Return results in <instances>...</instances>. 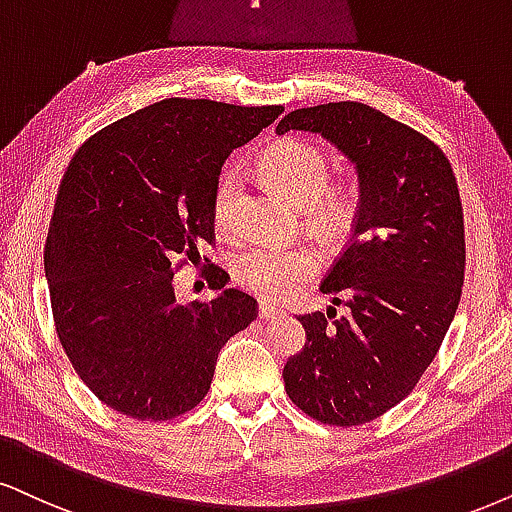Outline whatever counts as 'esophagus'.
<instances>
[{
	"instance_id": "1",
	"label": "esophagus",
	"mask_w": 512,
	"mask_h": 512,
	"mask_svg": "<svg viewBox=\"0 0 512 512\" xmlns=\"http://www.w3.org/2000/svg\"><path fill=\"white\" fill-rule=\"evenodd\" d=\"M257 314H260L262 321H271V319H278V316H283V309H278L269 302H260V307H257Z\"/></svg>"
}]
</instances>
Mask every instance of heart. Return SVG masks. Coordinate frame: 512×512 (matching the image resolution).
<instances>
[{
	"label": "heart",
	"mask_w": 512,
	"mask_h": 512,
	"mask_svg": "<svg viewBox=\"0 0 512 512\" xmlns=\"http://www.w3.org/2000/svg\"><path fill=\"white\" fill-rule=\"evenodd\" d=\"M262 172L293 203L309 208L312 222L321 229H338L347 219L349 200L345 193L326 191L331 165L321 148L300 139L281 141L262 155ZM241 181V172L226 170L212 193V222L222 234L236 229ZM234 271L245 290L264 300H281L314 274L316 257L302 245H250L236 257Z\"/></svg>",
	"instance_id": "heart-1"
}]
</instances>
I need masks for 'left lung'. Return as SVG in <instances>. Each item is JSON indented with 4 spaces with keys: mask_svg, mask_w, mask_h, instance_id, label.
<instances>
[{
    "mask_svg": "<svg viewBox=\"0 0 512 512\" xmlns=\"http://www.w3.org/2000/svg\"><path fill=\"white\" fill-rule=\"evenodd\" d=\"M321 134L354 165L352 243L321 293L345 314L297 316L302 352L283 366L288 397L321 423L361 425L409 394L461 302L465 269L458 184L439 146L366 103L300 108L276 132Z\"/></svg>",
    "mask_w": 512,
    "mask_h": 512,
    "instance_id": "8db88e82",
    "label": "left lung"
}]
</instances>
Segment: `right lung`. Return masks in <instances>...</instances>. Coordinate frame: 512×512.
Wrapping results in <instances>:
<instances>
[{
    "label": "right lung",
    "instance_id": "add662e5",
    "mask_svg": "<svg viewBox=\"0 0 512 512\" xmlns=\"http://www.w3.org/2000/svg\"><path fill=\"white\" fill-rule=\"evenodd\" d=\"M281 113L165 99L103 127L70 160L44 274L58 340L111 409L137 420L191 411L210 390L219 349L255 319L257 302L236 288L177 302L172 260L212 243L222 165ZM224 283L222 271L212 290Z\"/></svg>",
    "mask_w": 512,
    "mask_h": 512
}]
</instances>
